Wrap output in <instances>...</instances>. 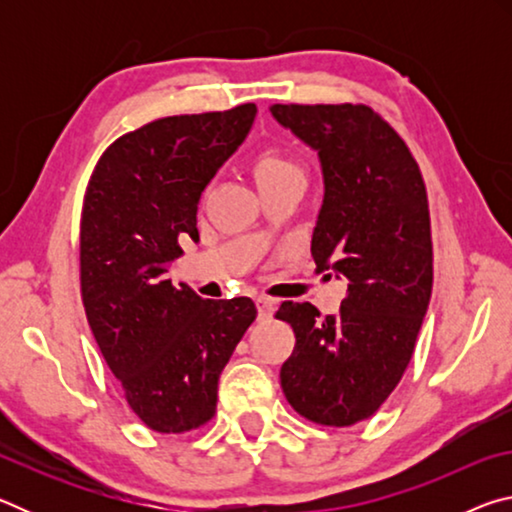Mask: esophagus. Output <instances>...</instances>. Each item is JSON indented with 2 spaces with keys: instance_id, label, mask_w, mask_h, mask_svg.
I'll return each instance as SVG.
<instances>
[{
  "instance_id": "esophagus-1",
  "label": "esophagus",
  "mask_w": 512,
  "mask_h": 512,
  "mask_svg": "<svg viewBox=\"0 0 512 512\" xmlns=\"http://www.w3.org/2000/svg\"><path fill=\"white\" fill-rule=\"evenodd\" d=\"M255 302H257V314H259V318H262V320H268V318L273 316L275 300H271V298H264V296H259Z\"/></svg>"
}]
</instances>
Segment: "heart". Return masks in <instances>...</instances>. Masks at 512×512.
Segmentation results:
<instances>
[{"label":"heart","instance_id":"1","mask_svg":"<svg viewBox=\"0 0 512 512\" xmlns=\"http://www.w3.org/2000/svg\"><path fill=\"white\" fill-rule=\"evenodd\" d=\"M253 173L259 187L280 183V180L289 178L305 180V171H302L300 162L293 160L287 151L277 149V146H268V149H262L255 155Z\"/></svg>","mask_w":512,"mask_h":512}]
</instances>
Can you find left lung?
<instances>
[{
	"label": "left lung",
	"instance_id": "left-lung-1",
	"mask_svg": "<svg viewBox=\"0 0 512 512\" xmlns=\"http://www.w3.org/2000/svg\"><path fill=\"white\" fill-rule=\"evenodd\" d=\"M271 112L320 155L325 198L311 257L348 280L336 316L291 300L275 311L296 334L282 391L305 420L352 427L400 384L427 314V187L409 146L366 103H275Z\"/></svg>",
	"mask_w": 512,
	"mask_h": 512
}]
</instances>
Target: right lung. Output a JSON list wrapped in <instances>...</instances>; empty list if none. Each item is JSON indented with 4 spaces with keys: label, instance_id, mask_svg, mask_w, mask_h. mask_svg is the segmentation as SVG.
I'll list each match as a JSON object with an SVG mask.
<instances>
[{
    "label": "right lung",
    "instance_id": "add662e5",
    "mask_svg": "<svg viewBox=\"0 0 512 512\" xmlns=\"http://www.w3.org/2000/svg\"><path fill=\"white\" fill-rule=\"evenodd\" d=\"M255 115V103H241L149 121L101 153L85 189V316L128 406L158 433L214 418L221 372L257 318L250 298L203 300L167 280L180 237L198 239V198Z\"/></svg>",
    "mask_w": 512,
    "mask_h": 512
}]
</instances>
